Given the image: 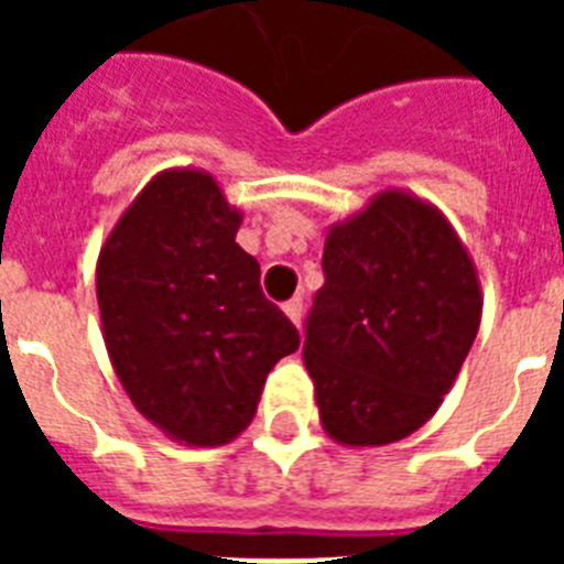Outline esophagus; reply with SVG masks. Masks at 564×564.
<instances>
[{"label": "esophagus", "instance_id": "34e87169", "mask_svg": "<svg viewBox=\"0 0 564 564\" xmlns=\"http://www.w3.org/2000/svg\"><path fill=\"white\" fill-rule=\"evenodd\" d=\"M283 313H286V318H290L292 325L301 327V322H304V299L295 295L292 301H286V304H283Z\"/></svg>", "mask_w": 564, "mask_h": 564}]
</instances>
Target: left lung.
Returning <instances> with one entry per match:
<instances>
[{"label":"left lung","mask_w":564,"mask_h":564,"mask_svg":"<svg viewBox=\"0 0 564 564\" xmlns=\"http://www.w3.org/2000/svg\"><path fill=\"white\" fill-rule=\"evenodd\" d=\"M304 366L322 427L345 447L401 442L451 392L482 316L477 265L427 198L380 189L325 237Z\"/></svg>","instance_id":"1"}]
</instances>
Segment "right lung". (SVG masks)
Masks as SVG:
<instances>
[{"label": "right lung", "mask_w": 564, "mask_h": 564, "mask_svg": "<svg viewBox=\"0 0 564 564\" xmlns=\"http://www.w3.org/2000/svg\"><path fill=\"white\" fill-rule=\"evenodd\" d=\"M242 210L195 166L158 172L128 204L96 263L101 336L119 383L163 436L228 445L251 424L274 362L299 330L265 301L242 251Z\"/></svg>", "instance_id": "right-lung-1"}]
</instances>
